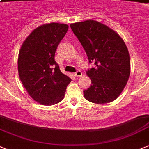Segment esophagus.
I'll return each mask as SVG.
<instances>
[{
    "label": "esophagus",
    "instance_id": "esophagus-1",
    "mask_svg": "<svg viewBox=\"0 0 149 149\" xmlns=\"http://www.w3.org/2000/svg\"><path fill=\"white\" fill-rule=\"evenodd\" d=\"M82 74H82V72L80 70L77 71V72H75V74H74V75H75L76 77H81Z\"/></svg>",
    "mask_w": 149,
    "mask_h": 149
}]
</instances>
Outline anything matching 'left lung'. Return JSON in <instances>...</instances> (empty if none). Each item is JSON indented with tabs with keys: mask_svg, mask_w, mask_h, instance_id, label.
Masks as SVG:
<instances>
[{
	"mask_svg": "<svg viewBox=\"0 0 149 149\" xmlns=\"http://www.w3.org/2000/svg\"><path fill=\"white\" fill-rule=\"evenodd\" d=\"M95 67L86 71L91 85L84 91V97L91 103L104 104L120 95L129 78L130 57L127 46L115 31L93 20L71 24Z\"/></svg>",
	"mask_w": 149,
	"mask_h": 149,
	"instance_id": "8db88e82",
	"label": "left lung"
}]
</instances>
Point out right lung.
Here are the masks:
<instances>
[{"mask_svg":"<svg viewBox=\"0 0 149 149\" xmlns=\"http://www.w3.org/2000/svg\"><path fill=\"white\" fill-rule=\"evenodd\" d=\"M69 29L67 24L51 23L34 29L22 44L17 65L20 81L29 96L44 106L64 97L72 81L61 72L54 54Z\"/></svg>","mask_w":149,"mask_h":149,"instance_id":"add662e5","label":"right lung"}]
</instances>
